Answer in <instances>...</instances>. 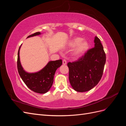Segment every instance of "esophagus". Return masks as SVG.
Wrapping results in <instances>:
<instances>
[{
	"label": "esophagus",
	"mask_w": 126,
	"mask_h": 126,
	"mask_svg": "<svg viewBox=\"0 0 126 126\" xmlns=\"http://www.w3.org/2000/svg\"><path fill=\"white\" fill-rule=\"evenodd\" d=\"M63 64H64V65H65V64H67V61L65 59H63Z\"/></svg>",
	"instance_id": "34e87169"
}]
</instances>
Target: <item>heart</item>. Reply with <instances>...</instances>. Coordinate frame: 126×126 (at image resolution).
Here are the masks:
<instances>
[{
    "label": "heart",
    "instance_id": "b5f03b06",
    "mask_svg": "<svg viewBox=\"0 0 126 126\" xmlns=\"http://www.w3.org/2000/svg\"><path fill=\"white\" fill-rule=\"evenodd\" d=\"M70 48L76 47L74 51V55L76 57L80 56L86 52L89 48V44L86 40L80 37H76L71 39L68 43Z\"/></svg>",
    "mask_w": 126,
    "mask_h": 126
}]
</instances>
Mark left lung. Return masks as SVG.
Here are the masks:
<instances>
[{
  "mask_svg": "<svg viewBox=\"0 0 126 126\" xmlns=\"http://www.w3.org/2000/svg\"><path fill=\"white\" fill-rule=\"evenodd\" d=\"M94 47L86 52L78 60L68 63L69 80L73 89L78 92H85L99 82L106 63V54L100 40L95 37Z\"/></svg>",
  "mask_w": 126,
  "mask_h": 126,
  "instance_id": "8db88e82",
  "label": "left lung"
}]
</instances>
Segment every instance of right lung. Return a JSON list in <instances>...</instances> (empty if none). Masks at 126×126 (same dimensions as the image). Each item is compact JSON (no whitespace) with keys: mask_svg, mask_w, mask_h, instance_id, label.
<instances>
[{"mask_svg":"<svg viewBox=\"0 0 126 126\" xmlns=\"http://www.w3.org/2000/svg\"><path fill=\"white\" fill-rule=\"evenodd\" d=\"M40 34V32H37L28 36L27 38L39 35ZM20 47L21 46L18 52L17 69L21 78L26 86L34 92L39 94L46 93L52 85L55 72L62 64V60L50 61L39 71L35 73H28L24 70L20 62Z\"/></svg>","mask_w":126,"mask_h":126,"instance_id":"add662e5","label":"right lung"}]
</instances>
